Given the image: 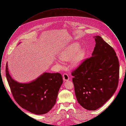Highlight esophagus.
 <instances>
[{
	"label": "esophagus",
	"mask_w": 126,
	"mask_h": 126,
	"mask_svg": "<svg viewBox=\"0 0 126 126\" xmlns=\"http://www.w3.org/2000/svg\"><path fill=\"white\" fill-rule=\"evenodd\" d=\"M63 80L66 81H68L69 80V77L68 76L67 74H64L63 75Z\"/></svg>",
	"instance_id": "34e87169"
}]
</instances>
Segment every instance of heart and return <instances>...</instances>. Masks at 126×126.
<instances>
[{"mask_svg":"<svg viewBox=\"0 0 126 126\" xmlns=\"http://www.w3.org/2000/svg\"><path fill=\"white\" fill-rule=\"evenodd\" d=\"M80 48V45L78 42L72 43L59 55V58L64 61L70 60L71 66L77 67L81 63L85 55L84 50ZM56 63L60 64V60H56Z\"/></svg>","mask_w":126,"mask_h":126,"instance_id":"b5f03b06","label":"heart"}]
</instances>
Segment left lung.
Returning <instances> with one entry per match:
<instances>
[{
    "instance_id": "left-lung-1",
    "label": "left lung",
    "mask_w": 126,
    "mask_h": 126,
    "mask_svg": "<svg viewBox=\"0 0 126 126\" xmlns=\"http://www.w3.org/2000/svg\"><path fill=\"white\" fill-rule=\"evenodd\" d=\"M96 42L92 56L75 71L72 81L78 103L83 108L95 110L113 95L119 78V62L114 49L101 36Z\"/></svg>"
}]
</instances>
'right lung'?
I'll return each instance as SVG.
<instances>
[{
	"label": "right lung",
	"instance_id": "obj_1",
	"mask_svg": "<svg viewBox=\"0 0 126 126\" xmlns=\"http://www.w3.org/2000/svg\"><path fill=\"white\" fill-rule=\"evenodd\" d=\"M6 77L13 97L18 104L33 114L47 113L56 103L63 84L60 73L44 72L30 82L19 83L12 78L6 65Z\"/></svg>",
	"mask_w": 126,
	"mask_h": 126
}]
</instances>
